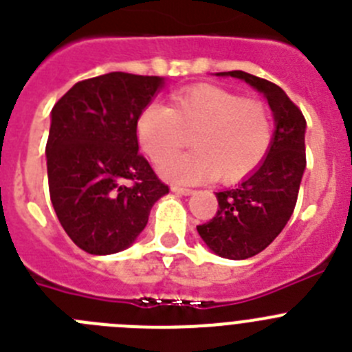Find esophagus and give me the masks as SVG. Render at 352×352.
<instances>
[{"mask_svg": "<svg viewBox=\"0 0 352 352\" xmlns=\"http://www.w3.org/2000/svg\"><path fill=\"white\" fill-rule=\"evenodd\" d=\"M172 191L177 192V195H184V196L192 195V189L182 188V186H177V184H173V186H172Z\"/></svg>", "mask_w": 352, "mask_h": 352, "instance_id": "34e87169", "label": "esophagus"}]
</instances>
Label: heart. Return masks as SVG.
<instances>
[{
  "label": "heart",
  "mask_w": 352,
  "mask_h": 352,
  "mask_svg": "<svg viewBox=\"0 0 352 352\" xmlns=\"http://www.w3.org/2000/svg\"><path fill=\"white\" fill-rule=\"evenodd\" d=\"M140 144L161 164L195 134L196 151L161 166L166 179L196 184L219 177L236 182L251 175L270 153L274 121L268 107L254 98L217 85H195L173 94L170 107L148 103L138 116Z\"/></svg>",
  "instance_id": "1"
}]
</instances>
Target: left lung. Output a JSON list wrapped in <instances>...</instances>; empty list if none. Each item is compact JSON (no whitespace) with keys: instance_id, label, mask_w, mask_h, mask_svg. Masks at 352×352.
I'll return each mask as SVG.
<instances>
[{"instance_id":"8db88e82","label":"left lung","mask_w":352,"mask_h":352,"mask_svg":"<svg viewBox=\"0 0 352 352\" xmlns=\"http://www.w3.org/2000/svg\"><path fill=\"white\" fill-rule=\"evenodd\" d=\"M217 75L242 78L267 96L275 133L270 153L235 189L215 192L219 208L196 226L208 249L221 258L247 259L267 249L284 230L298 199L305 170V117L277 84L240 69Z\"/></svg>"}]
</instances>
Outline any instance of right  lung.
<instances>
[{
    "label": "right lung",
    "mask_w": 352,
    "mask_h": 352,
    "mask_svg": "<svg viewBox=\"0 0 352 352\" xmlns=\"http://www.w3.org/2000/svg\"><path fill=\"white\" fill-rule=\"evenodd\" d=\"M161 77L124 72L80 80L54 105L47 140L50 201L89 254L131 245L168 186L138 153L137 121Z\"/></svg>",
    "instance_id": "1"
}]
</instances>
